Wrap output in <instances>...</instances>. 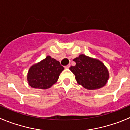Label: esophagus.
I'll return each mask as SVG.
<instances>
[{
    "mask_svg": "<svg viewBox=\"0 0 130 130\" xmlns=\"http://www.w3.org/2000/svg\"><path fill=\"white\" fill-rule=\"evenodd\" d=\"M70 67V64H69V65L65 66V69H69V67Z\"/></svg>",
    "mask_w": 130,
    "mask_h": 130,
    "instance_id": "obj_1",
    "label": "esophagus"
}]
</instances>
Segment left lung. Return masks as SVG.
I'll use <instances>...</instances> for the list:
<instances>
[{"mask_svg": "<svg viewBox=\"0 0 130 130\" xmlns=\"http://www.w3.org/2000/svg\"><path fill=\"white\" fill-rule=\"evenodd\" d=\"M73 60L76 64L70 67V70L75 75L78 84L89 90L98 89L107 84L109 72L101 61L83 54Z\"/></svg>", "mask_w": 130, "mask_h": 130, "instance_id": "1", "label": "left lung"}]
</instances>
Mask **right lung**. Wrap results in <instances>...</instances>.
<instances>
[{"instance_id":"add662e5","label":"right lung","mask_w":130,"mask_h":130,"mask_svg":"<svg viewBox=\"0 0 130 130\" xmlns=\"http://www.w3.org/2000/svg\"><path fill=\"white\" fill-rule=\"evenodd\" d=\"M64 67L60 63L50 56L30 67L27 74V80L33 88L46 89L57 82Z\"/></svg>"}]
</instances>
